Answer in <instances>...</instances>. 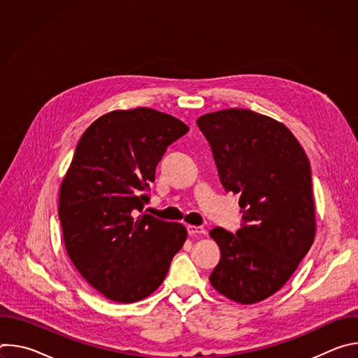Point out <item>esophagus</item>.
Masks as SVG:
<instances>
[{
    "instance_id": "34e87169",
    "label": "esophagus",
    "mask_w": 358,
    "mask_h": 358,
    "mask_svg": "<svg viewBox=\"0 0 358 358\" xmlns=\"http://www.w3.org/2000/svg\"><path fill=\"white\" fill-rule=\"evenodd\" d=\"M187 231L191 236H196V235H206V229L202 227H195V225H188Z\"/></svg>"
}]
</instances>
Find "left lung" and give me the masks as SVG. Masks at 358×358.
<instances>
[{
  "label": "left lung",
  "instance_id": "obj_1",
  "mask_svg": "<svg viewBox=\"0 0 358 358\" xmlns=\"http://www.w3.org/2000/svg\"><path fill=\"white\" fill-rule=\"evenodd\" d=\"M221 184L239 195L243 227L210 231L221 259L210 276L225 297L253 304L275 294L313 245L316 214L308 156L280 122L248 109L198 117Z\"/></svg>",
  "mask_w": 358,
  "mask_h": 358
}]
</instances>
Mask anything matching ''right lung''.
I'll return each instance as SVG.
<instances>
[{
	"mask_svg": "<svg viewBox=\"0 0 358 358\" xmlns=\"http://www.w3.org/2000/svg\"><path fill=\"white\" fill-rule=\"evenodd\" d=\"M171 115L136 108L96 119L82 134L59 189V220L69 258L106 299L134 303L163 283L187 239L178 222L143 211L167 147L188 131Z\"/></svg>",
	"mask_w": 358,
	"mask_h": 358,
	"instance_id": "add662e5",
	"label": "right lung"
}]
</instances>
